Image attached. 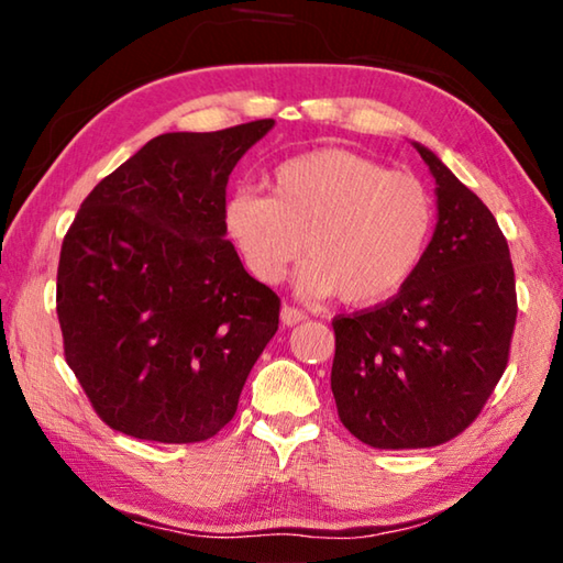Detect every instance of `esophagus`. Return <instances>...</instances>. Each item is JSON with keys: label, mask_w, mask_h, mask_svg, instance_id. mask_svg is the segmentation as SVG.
Masks as SVG:
<instances>
[{"label": "esophagus", "mask_w": 563, "mask_h": 563, "mask_svg": "<svg viewBox=\"0 0 563 563\" xmlns=\"http://www.w3.org/2000/svg\"><path fill=\"white\" fill-rule=\"evenodd\" d=\"M302 320H308V312H302L298 308H290V305H283V310H280L283 328H292V325H298V322H302Z\"/></svg>", "instance_id": "esophagus-1"}]
</instances>
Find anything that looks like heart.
<instances>
[{"mask_svg":"<svg viewBox=\"0 0 563 563\" xmlns=\"http://www.w3.org/2000/svg\"><path fill=\"white\" fill-rule=\"evenodd\" d=\"M271 196L235 190L223 221L255 278L278 283L300 251L298 288L375 305L402 288L430 251L437 206L422 180L345 148H318L273 168Z\"/></svg>","mask_w":563,"mask_h":563,"instance_id":"obj_1","label":"heart"}]
</instances>
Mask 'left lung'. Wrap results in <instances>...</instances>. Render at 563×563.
Masks as SVG:
<instances>
[{
  "label": "left lung",
  "instance_id": "8db88e82",
  "mask_svg": "<svg viewBox=\"0 0 563 563\" xmlns=\"http://www.w3.org/2000/svg\"><path fill=\"white\" fill-rule=\"evenodd\" d=\"M415 148L437 184L430 251L395 298L332 320L340 422L377 450H422L464 432L507 369L517 325L497 218L430 148Z\"/></svg>",
  "mask_w": 563,
  "mask_h": 563
}]
</instances>
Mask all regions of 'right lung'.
<instances>
[{"label": "right lung", "mask_w": 563, "mask_h": 563, "mask_svg": "<svg viewBox=\"0 0 563 563\" xmlns=\"http://www.w3.org/2000/svg\"><path fill=\"white\" fill-rule=\"evenodd\" d=\"M273 119L161 133L99 180L64 235V357L111 430L203 442L231 422L280 298L225 241V186Z\"/></svg>", "instance_id": "obj_1"}]
</instances>
